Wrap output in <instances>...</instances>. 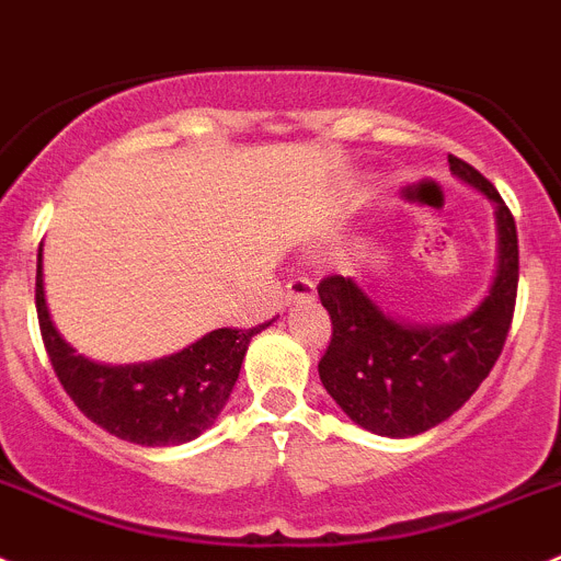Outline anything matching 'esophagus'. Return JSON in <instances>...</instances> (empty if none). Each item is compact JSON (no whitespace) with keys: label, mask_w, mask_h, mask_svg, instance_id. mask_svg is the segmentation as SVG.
<instances>
[{"label":"esophagus","mask_w":561,"mask_h":561,"mask_svg":"<svg viewBox=\"0 0 561 561\" xmlns=\"http://www.w3.org/2000/svg\"><path fill=\"white\" fill-rule=\"evenodd\" d=\"M316 299V285L307 276H296L287 282L285 290V305H296V301H312Z\"/></svg>","instance_id":"1"}]
</instances>
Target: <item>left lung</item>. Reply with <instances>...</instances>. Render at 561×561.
Here are the masks:
<instances>
[{"label":"left lung","instance_id":"obj_1","mask_svg":"<svg viewBox=\"0 0 561 561\" xmlns=\"http://www.w3.org/2000/svg\"><path fill=\"white\" fill-rule=\"evenodd\" d=\"M450 170L494 204L497 271L486 299L456 324H408L380 310L350 276L318 285L332 337L318 377L341 411L377 436L408 438L450 419L478 391L501 357L517 301V226L501 193L467 161Z\"/></svg>","mask_w":561,"mask_h":561}]
</instances>
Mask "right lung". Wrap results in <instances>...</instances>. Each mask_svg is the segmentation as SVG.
<instances>
[{
	"instance_id": "right-lung-1",
	"label": "right lung",
	"mask_w": 561,
	"mask_h": 561,
	"mask_svg": "<svg viewBox=\"0 0 561 561\" xmlns=\"http://www.w3.org/2000/svg\"><path fill=\"white\" fill-rule=\"evenodd\" d=\"M35 310L55 375L75 405L111 436L142 447L198 438L224 411L251 337L271 324L268 321L251 330L224 327L153 363H94L78 355L55 330L44 299L42 254L35 268Z\"/></svg>"
}]
</instances>
